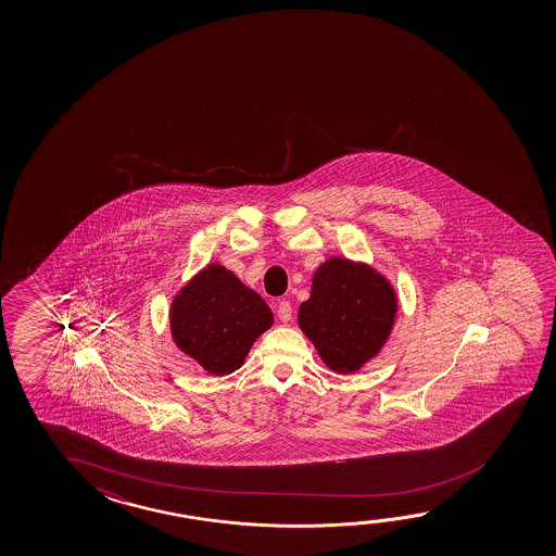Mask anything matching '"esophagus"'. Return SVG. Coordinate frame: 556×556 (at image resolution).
<instances>
[{"label":"esophagus","mask_w":556,"mask_h":556,"mask_svg":"<svg viewBox=\"0 0 556 556\" xmlns=\"http://www.w3.org/2000/svg\"><path fill=\"white\" fill-rule=\"evenodd\" d=\"M275 312L281 321H289L292 318V306L289 301H279L275 304Z\"/></svg>","instance_id":"obj_1"}]
</instances>
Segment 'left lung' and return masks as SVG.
Masks as SVG:
<instances>
[{
	"label": "left lung",
	"instance_id": "left-lung-1",
	"mask_svg": "<svg viewBox=\"0 0 556 556\" xmlns=\"http://www.w3.org/2000/svg\"><path fill=\"white\" fill-rule=\"evenodd\" d=\"M392 287L365 265L333 257L319 267L299 324L336 372H355L372 358L392 329Z\"/></svg>",
	"mask_w": 556,
	"mask_h": 556
}]
</instances>
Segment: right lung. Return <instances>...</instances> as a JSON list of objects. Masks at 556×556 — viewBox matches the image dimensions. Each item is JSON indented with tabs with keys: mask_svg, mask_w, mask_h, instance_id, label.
<instances>
[{
	"mask_svg": "<svg viewBox=\"0 0 556 556\" xmlns=\"http://www.w3.org/2000/svg\"><path fill=\"white\" fill-rule=\"evenodd\" d=\"M271 324L264 299L220 265L188 282L170 309L176 345L215 376L235 372Z\"/></svg>",
	"mask_w": 556,
	"mask_h": 556,
	"instance_id": "add662e5",
	"label": "right lung"
}]
</instances>
